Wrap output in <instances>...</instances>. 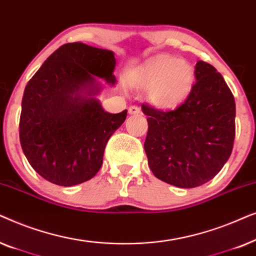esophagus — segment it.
<instances>
[{
    "instance_id": "esophagus-1",
    "label": "esophagus",
    "mask_w": 256,
    "mask_h": 256,
    "mask_svg": "<svg viewBox=\"0 0 256 256\" xmlns=\"http://www.w3.org/2000/svg\"><path fill=\"white\" fill-rule=\"evenodd\" d=\"M128 113L130 115H138L141 114V108L138 106H130L128 108Z\"/></svg>"
}]
</instances>
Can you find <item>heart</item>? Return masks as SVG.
Listing matches in <instances>:
<instances>
[{
    "instance_id": "1",
    "label": "heart",
    "mask_w": 256,
    "mask_h": 256,
    "mask_svg": "<svg viewBox=\"0 0 256 256\" xmlns=\"http://www.w3.org/2000/svg\"><path fill=\"white\" fill-rule=\"evenodd\" d=\"M194 70L185 59L162 54L136 70L132 82L146 88V99L158 110H172L188 96L194 85Z\"/></svg>"
}]
</instances>
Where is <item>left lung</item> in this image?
I'll return each instance as SVG.
<instances>
[{
	"mask_svg": "<svg viewBox=\"0 0 256 256\" xmlns=\"http://www.w3.org/2000/svg\"><path fill=\"white\" fill-rule=\"evenodd\" d=\"M196 84L180 106L160 110L142 104L148 115L144 150L158 180L182 188L211 180L232 154L236 101L222 76L199 60Z\"/></svg>",
	"mask_w": 256,
	"mask_h": 256,
	"instance_id": "obj_1",
	"label": "left lung"
}]
</instances>
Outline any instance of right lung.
<instances>
[{
  "mask_svg": "<svg viewBox=\"0 0 256 256\" xmlns=\"http://www.w3.org/2000/svg\"><path fill=\"white\" fill-rule=\"evenodd\" d=\"M113 51L84 43L62 45L29 80L20 118V141L30 166L60 186L90 180L102 166L108 140L127 110H104L93 96L96 76L114 85Z\"/></svg>",
  "mask_w": 256,
  "mask_h": 256,
  "instance_id": "obj_1",
  "label": "right lung"
}]
</instances>
